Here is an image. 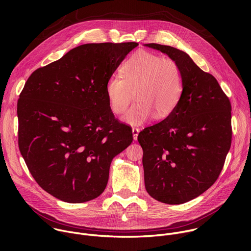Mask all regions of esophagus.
<instances>
[{
  "mask_svg": "<svg viewBox=\"0 0 251 251\" xmlns=\"http://www.w3.org/2000/svg\"><path fill=\"white\" fill-rule=\"evenodd\" d=\"M139 132L140 130L138 128H133L132 129V134H133V139L136 141L137 138H138V135H139Z\"/></svg>",
  "mask_w": 251,
  "mask_h": 251,
  "instance_id": "obj_1",
  "label": "esophagus"
}]
</instances>
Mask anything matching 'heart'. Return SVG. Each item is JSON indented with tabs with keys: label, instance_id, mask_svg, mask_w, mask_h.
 Listing matches in <instances>:
<instances>
[{
	"label": "heart",
	"instance_id": "b5f03b06",
	"mask_svg": "<svg viewBox=\"0 0 251 251\" xmlns=\"http://www.w3.org/2000/svg\"><path fill=\"white\" fill-rule=\"evenodd\" d=\"M120 76L106 82V96L111 110L121 114L135 97L136 102L123 116L129 125H141L153 117H164L176 106L183 93L181 68L170 58L139 50L121 66Z\"/></svg>",
	"mask_w": 251,
	"mask_h": 251
}]
</instances>
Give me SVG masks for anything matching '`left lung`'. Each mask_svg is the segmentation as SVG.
Returning <instances> with one entry per match:
<instances>
[{"label":"left lung","mask_w":251,"mask_h":251,"mask_svg":"<svg viewBox=\"0 0 251 251\" xmlns=\"http://www.w3.org/2000/svg\"><path fill=\"white\" fill-rule=\"evenodd\" d=\"M145 47L167 54L183 75V93L173 111L138 135L146 191L161 202L180 204L219 177L231 144V105L218 80L188 53L158 44Z\"/></svg>","instance_id":"obj_1"}]
</instances>
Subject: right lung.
I'll return each instance as SVG.
<instances>
[{
  "instance_id": "right-lung-1",
  "label": "right lung",
  "mask_w": 251,
  "mask_h": 251,
  "mask_svg": "<svg viewBox=\"0 0 251 251\" xmlns=\"http://www.w3.org/2000/svg\"><path fill=\"white\" fill-rule=\"evenodd\" d=\"M137 43L86 44L37 69L18 101L19 147L40 187L71 203L105 190L115 156L133 141L106 96V82Z\"/></svg>"
}]
</instances>
